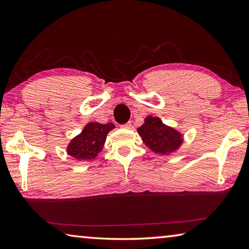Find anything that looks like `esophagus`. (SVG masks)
I'll return each mask as SVG.
<instances>
[{
    "label": "esophagus",
    "mask_w": 249,
    "mask_h": 249,
    "mask_svg": "<svg viewBox=\"0 0 249 249\" xmlns=\"http://www.w3.org/2000/svg\"><path fill=\"white\" fill-rule=\"evenodd\" d=\"M130 126H132V124H130V122H128V123L121 125V127H122V128H126V129H128V128H130Z\"/></svg>",
    "instance_id": "esophagus-1"
}]
</instances>
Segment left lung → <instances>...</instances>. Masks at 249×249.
I'll list each match as a JSON object with an SVG mask.
<instances>
[{"mask_svg": "<svg viewBox=\"0 0 249 249\" xmlns=\"http://www.w3.org/2000/svg\"><path fill=\"white\" fill-rule=\"evenodd\" d=\"M142 142L151 151L160 155L174 153L182 144V134L162 123L157 116H147L145 123L137 128Z\"/></svg>", "mask_w": 249, "mask_h": 249, "instance_id": "left-lung-1", "label": "left lung"}]
</instances>
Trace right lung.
Listing matches in <instances>:
<instances>
[{
  "instance_id": "1",
  "label": "right lung",
  "mask_w": 249,
  "mask_h": 249,
  "mask_svg": "<svg viewBox=\"0 0 249 249\" xmlns=\"http://www.w3.org/2000/svg\"><path fill=\"white\" fill-rule=\"evenodd\" d=\"M115 127L113 123L100 124L95 122L87 124L81 133L71 140L67 153L77 160L94 159L103 149L109 130Z\"/></svg>"
}]
</instances>
